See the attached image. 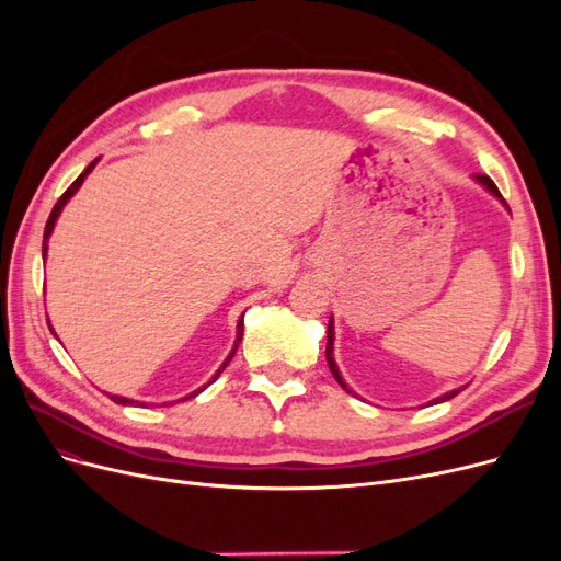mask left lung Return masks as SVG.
<instances>
[{
    "mask_svg": "<svg viewBox=\"0 0 561 561\" xmlns=\"http://www.w3.org/2000/svg\"><path fill=\"white\" fill-rule=\"evenodd\" d=\"M474 180H478L480 184H484L486 190L494 194L496 198H501L503 201V196H501V192L496 190V184H494V180L491 178H486V175H474ZM503 206L507 208V203L503 201ZM511 210V208H507ZM325 358H328V365H330V371H332V377L339 381V386H342L344 390H348V393H353V390L344 383V379H342V371H339V367H336V363H334V322H332V318H330V325H328V348H325ZM458 390L461 388H454V390H449V393H445V396H439V398H435L433 402H445V400H451L454 396H458Z\"/></svg>",
    "mask_w": 561,
    "mask_h": 561,
    "instance_id": "obj_1",
    "label": "left lung"
}]
</instances>
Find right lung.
Wrapping results in <instances>:
<instances>
[{
  "label": "right lung",
  "instance_id": "right-lung-1",
  "mask_svg": "<svg viewBox=\"0 0 561 561\" xmlns=\"http://www.w3.org/2000/svg\"><path fill=\"white\" fill-rule=\"evenodd\" d=\"M95 163H98V159L95 161H91L89 165H87V171H83L70 186H67V192L58 198V203H56V206H54V210H50V215H48V222H46V227H44V245H42V254H44V257H46V250H48V236H50V231H54V227H56V219H58V215H60V210L65 208V203L67 201H70L75 194H77V190H79V186H81V182L83 180H87V175L93 171V168H95ZM241 339H243V316L239 318V325H236V342H233V348H231V353L227 355V360L222 363V367H219L217 371H215V377H213V381L219 377V375H222V369L231 363V358H233V353H236V348H239V344H241ZM210 381V383H213ZM203 388H206V386H203ZM203 388H198V390H194V393H190V396H186V398H194V396H198L201 393V390ZM116 404H140V402H135V400H128V398H122V396H110ZM184 398V400H186Z\"/></svg>",
  "mask_w": 561,
  "mask_h": 561
}]
</instances>
